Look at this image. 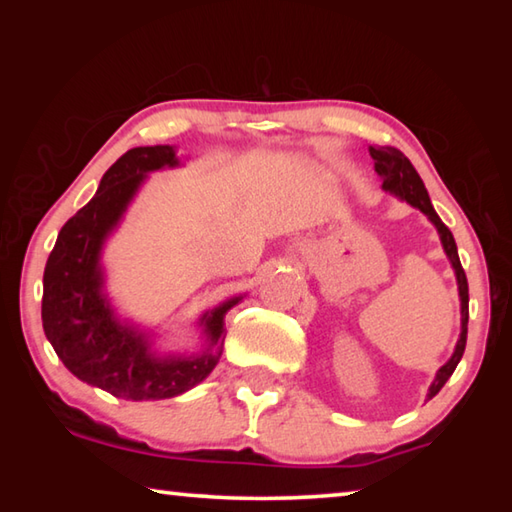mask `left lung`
I'll return each mask as SVG.
<instances>
[{
	"instance_id": "8db88e82",
	"label": "left lung",
	"mask_w": 512,
	"mask_h": 512,
	"mask_svg": "<svg viewBox=\"0 0 512 512\" xmlns=\"http://www.w3.org/2000/svg\"><path fill=\"white\" fill-rule=\"evenodd\" d=\"M370 158L375 160V171L377 176L381 178V189L388 194H393L400 198V201H406L409 205H413L415 210H420L427 219L436 225L440 244H443L445 255L449 259V264L454 268L456 275V284H458V298H461V336H458L454 354L449 357V361L445 366H440L436 377H433L427 400H431L433 395H438L440 388L445 386V381L454 375V370L461 361L463 352H465V343H467V316H470V296H467V277L461 266V259H458V250H456V241L454 235L449 232L447 225L440 221V216L436 214L431 205V198L424 189L422 178L418 176V171L411 164V160L406 155L395 149V146H368Z\"/></svg>"
}]
</instances>
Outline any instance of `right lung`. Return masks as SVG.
Segmentation results:
<instances>
[{"label": "right lung", "instance_id": "obj_1", "mask_svg": "<svg viewBox=\"0 0 512 512\" xmlns=\"http://www.w3.org/2000/svg\"><path fill=\"white\" fill-rule=\"evenodd\" d=\"M180 167L176 146H137L103 173L97 194L58 232L42 277V327L74 377L121 400H169L210 375L221 359L225 314L244 296L198 318L203 350L160 354L149 329L110 305L101 253L149 173Z\"/></svg>", "mask_w": 512, "mask_h": 512}]
</instances>
